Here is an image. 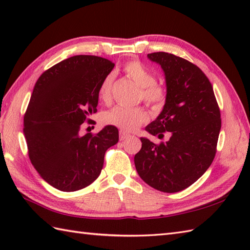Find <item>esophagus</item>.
Segmentation results:
<instances>
[{
  "label": "esophagus",
  "instance_id": "1",
  "mask_svg": "<svg viewBox=\"0 0 250 250\" xmlns=\"http://www.w3.org/2000/svg\"><path fill=\"white\" fill-rule=\"evenodd\" d=\"M128 137H130L129 133H126V132H125V131L119 132V140L120 141H125V140L128 139Z\"/></svg>",
  "mask_w": 250,
  "mask_h": 250
}]
</instances>
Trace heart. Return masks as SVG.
<instances>
[{
  "mask_svg": "<svg viewBox=\"0 0 250 250\" xmlns=\"http://www.w3.org/2000/svg\"><path fill=\"white\" fill-rule=\"evenodd\" d=\"M124 72L137 86L141 87V99L148 105L159 108L167 101V89L157 83V77L150 70L137 60L126 62ZM113 75L105 76L99 87V97L102 101H108L113 87ZM103 122L115 125L125 131H134L148 120L147 111L143 107H125L115 106L103 114Z\"/></svg>",
  "mask_w": 250,
  "mask_h": 250,
  "instance_id": "heart-1",
  "label": "heart"
}]
</instances>
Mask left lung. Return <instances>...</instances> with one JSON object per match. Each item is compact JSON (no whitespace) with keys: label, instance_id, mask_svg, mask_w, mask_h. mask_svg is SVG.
<instances>
[{"label":"left lung","instance_id":"8db88e82","mask_svg":"<svg viewBox=\"0 0 250 250\" xmlns=\"http://www.w3.org/2000/svg\"><path fill=\"white\" fill-rule=\"evenodd\" d=\"M147 57L161 65L167 81L162 113L146 131L162 140L155 144L142 137L134 157L136 171L150 187L174 193L195 183L210 167L221 128L220 108L209 79L192 62L168 52Z\"/></svg>","mask_w":250,"mask_h":250}]
</instances>
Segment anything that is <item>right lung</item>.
Here are the masks:
<instances>
[{"instance_id": "add662e5", "label": "right lung", "mask_w": 250, "mask_h": 250, "mask_svg": "<svg viewBox=\"0 0 250 250\" xmlns=\"http://www.w3.org/2000/svg\"><path fill=\"white\" fill-rule=\"evenodd\" d=\"M115 66L98 56L68 58L46 70L34 86L23 117L32 166L45 182L72 192L92 184L104 156L118 143V129L107 125L82 136L83 122L97 113L99 87Z\"/></svg>"}]
</instances>
